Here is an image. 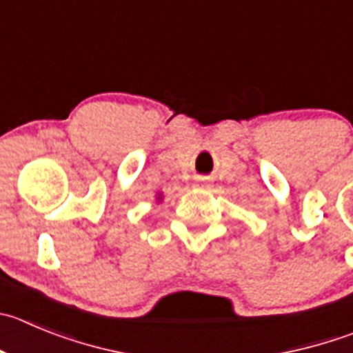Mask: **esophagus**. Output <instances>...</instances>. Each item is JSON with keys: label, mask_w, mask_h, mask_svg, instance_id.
Listing matches in <instances>:
<instances>
[{"label": "esophagus", "mask_w": 353, "mask_h": 353, "mask_svg": "<svg viewBox=\"0 0 353 353\" xmlns=\"http://www.w3.org/2000/svg\"><path fill=\"white\" fill-rule=\"evenodd\" d=\"M195 186H196V188H209V184H207L205 179H200L199 183L195 184Z\"/></svg>", "instance_id": "1"}]
</instances>
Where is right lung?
Returning <instances> with one entry per match:
<instances>
[{
	"mask_svg": "<svg viewBox=\"0 0 353 353\" xmlns=\"http://www.w3.org/2000/svg\"><path fill=\"white\" fill-rule=\"evenodd\" d=\"M161 199V196H158V200H160Z\"/></svg>",
	"mask_w": 353,
	"mask_h": 353,
	"instance_id": "right-lung-1",
	"label": "right lung"
}]
</instances>
